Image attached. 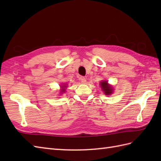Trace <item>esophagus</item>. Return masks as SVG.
Masks as SVG:
<instances>
[{
	"label": "esophagus",
	"instance_id": "34e87169",
	"mask_svg": "<svg viewBox=\"0 0 161 161\" xmlns=\"http://www.w3.org/2000/svg\"><path fill=\"white\" fill-rule=\"evenodd\" d=\"M80 80L81 81V84H86V78H85V77H80Z\"/></svg>",
	"mask_w": 161,
	"mask_h": 161
}]
</instances>
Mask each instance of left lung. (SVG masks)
<instances>
[{
	"mask_svg": "<svg viewBox=\"0 0 161 161\" xmlns=\"http://www.w3.org/2000/svg\"><path fill=\"white\" fill-rule=\"evenodd\" d=\"M100 86L105 95H110L113 93V90H114L113 89V87L108 84L107 81H103L100 82Z\"/></svg>",
	"mask_w": 161,
	"mask_h": 161,
	"instance_id": "8db88e82",
	"label": "left lung"
}]
</instances>
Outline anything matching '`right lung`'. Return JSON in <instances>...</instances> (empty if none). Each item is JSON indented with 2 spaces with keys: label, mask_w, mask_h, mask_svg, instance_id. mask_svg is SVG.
I'll return each instance as SVG.
<instances>
[{
  "label": "right lung",
  "mask_w": 161,
  "mask_h": 161,
  "mask_svg": "<svg viewBox=\"0 0 161 161\" xmlns=\"http://www.w3.org/2000/svg\"><path fill=\"white\" fill-rule=\"evenodd\" d=\"M61 93H64L65 91H66V85H62V86H61Z\"/></svg>",
  "instance_id": "1"
}]
</instances>
